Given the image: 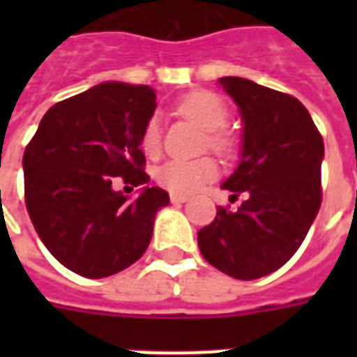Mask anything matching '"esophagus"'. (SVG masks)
I'll use <instances>...</instances> for the list:
<instances>
[{
	"label": "esophagus",
	"instance_id": "esophagus-1",
	"mask_svg": "<svg viewBox=\"0 0 357 357\" xmlns=\"http://www.w3.org/2000/svg\"><path fill=\"white\" fill-rule=\"evenodd\" d=\"M170 201H172V204H181V202H187V201H189V197H187V195L172 193V195H170Z\"/></svg>",
	"mask_w": 357,
	"mask_h": 357
}]
</instances>
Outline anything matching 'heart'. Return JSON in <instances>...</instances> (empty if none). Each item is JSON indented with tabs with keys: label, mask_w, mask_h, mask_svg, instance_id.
<instances>
[{
	"label": "heart",
	"mask_w": 357,
	"mask_h": 357,
	"mask_svg": "<svg viewBox=\"0 0 357 357\" xmlns=\"http://www.w3.org/2000/svg\"><path fill=\"white\" fill-rule=\"evenodd\" d=\"M181 116L191 120L206 132L204 147L220 155H229L235 147L233 137L224 128L229 120V109L220 95L212 91H191L181 97L176 105ZM139 145L147 156H158L162 149V130L158 114H151L141 128ZM218 164L210 156L195 160H168L156 170L158 185L170 193L191 195L202 185L218 178Z\"/></svg>",
	"instance_id": "1"
}]
</instances>
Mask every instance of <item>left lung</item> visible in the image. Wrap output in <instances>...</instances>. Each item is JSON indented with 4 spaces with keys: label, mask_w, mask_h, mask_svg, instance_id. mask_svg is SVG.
Listing matches in <instances>:
<instances>
[{
    "label": "left lung",
    "mask_w": 357,
    "mask_h": 357,
    "mask_svg": "<svg viewBox=\"0 0 357 357\" xmlns=\"http://www.w3.org/2000/svg\"><path fill=\"white\" fill-rule=\"evenodd\" d=\"M220 84L245 122L243 158L222 187L245 199L218 206L197 239L206 262L248 281L277 271L306 239L321 206L323 137L296 97L237 76Z\"/></svg>",
    "instance_id": "1"
}]
</instances>
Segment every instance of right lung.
I'll return each mask as SVG.
<instances>
[{
	"instance_id": "1",
	"label": "right lung",
	"mask_w": 357,
	"mask_h": 357,
	"mask_svg": "<svg viewBox=\"0 0 357 357\" xmlns=\"http://www.w3.org/2000/svg\"><path fill=\"white\" fill-rule=\"evenodd\" d=\"M149 86L105 82L55 102L24 149V201L42 243L65 268L101 279L137 262L147 250L158 210L170 202L160 187L135 201L112 181L149 183L141 128L155 112Z\"/></svg>"
}]
</instances>
